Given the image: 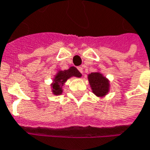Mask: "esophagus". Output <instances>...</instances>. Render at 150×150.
Returning <instances> with one entry per match:
<instances>
[{"label":"esophagus","instance_id":"obj_1","mask_svg":"<svg viewBox=\"0 0 150 150\" xmlns=\"http://www.w3.org/2000/svg\"><path fill=\"white\" fill-rule=\"evenodd\" d=\"M78 70H79V71L80 72L81 74H83V68L81 67H79Z\"/></svg>","mask_w":150,"mask_h":150}]
</instances>
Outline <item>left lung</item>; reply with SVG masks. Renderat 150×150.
<instances>
[{
	"label": "left lung",
	"mask_w": 150,
	"mask_h": 150,
	"mask_svg": "<svg viewBox=\"0 0 150 150\" xmlns=\"http://www.w3.org/2000/svg\"><path fill=\"white\" fill-rule=\"evenodd\" d=\"M93 93L98 97H104L110 92V81L100 72H92L88 75Z\"/></svg>",
	"instance_id": "left-lung-1"
}]
</instances>
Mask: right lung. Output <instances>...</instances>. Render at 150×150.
<instances>
[{"mask_svg": "<svg viewBox=\"0 0 150 150\" xmlns=\"http://www.w3.org/2000/svg\"><path fill=\"white\" fill-rule=\"evenodd\" d=\"M82 76L81 73L75 67H71L68 70L61 71L58 70L57 74L54 75L53 79V83H51V90L53 95H61L63 92V86L64 83L67 81L68 79L71 77H78L80 78Z\"/></svg>", "mask_w": 150, "mask_h": 150, "instance_id": "1", "label": "right lung"}]
</instances>
